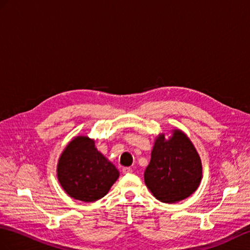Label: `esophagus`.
Segmentation results:
<instances>
[{
    "mask_svg": "<svg viewBox=\"0 0 250 250\" xmlns=\"http://www.w3.org/2000/svg\"><path fill=\"white\" fill-rule=\"evenodd\" d=\"M122 172H123V174H129V173H132V168L131 167H123Z\"/></svg>",
    "mask_w": 250,
    "mask_h": 250,
    "instance_id": "1",
    "label": "esophagus"
}]
</instances>
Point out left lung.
Wrapping results in <instances>:
<instances>
[{
  "label": "left lung",
  "instance_id": "1",
  "mask_svg": "<svg viewBox=\"0 0 250 250\" xmlns=\"http://www.w3.org/2000/svg\"><path fill=\"white\" fill-rule=\"evenodd\" d=\"M203 177L202 160L186 133L175 128L171 136H157L144 181L154 197L175 204L197 190Z\"/></svg>",
  "mask_w": 250,
  "mask_h": 250
}]
</instances>
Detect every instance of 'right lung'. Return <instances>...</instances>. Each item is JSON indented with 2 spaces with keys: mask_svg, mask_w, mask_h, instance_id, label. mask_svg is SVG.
Wrapping results in <instances>:
<instances>
[{
  "mask_svg": "<svg viewBox=\"0 0 250 250\" xmlns=\"http://www.w3.org/2000/svg\"><path fill=\"white\" fill-rule=\"evenodd\" d=\"M120 172L95 147L88 136H77L59 157L57 178L72 198L91 203L104 197L118 180Z\"/></svg>",
  "mask_w": 250,
  "mask_h": 250,
  "instance_id": "right-lung-1",
  "label": "right lung"
}]
</instances>
